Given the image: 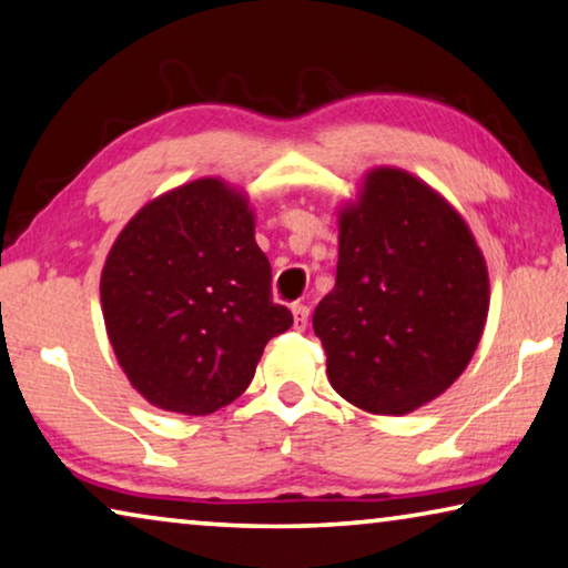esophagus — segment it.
Wrapping results in <instances>:
<instances>
[{
  "instance_id": "esophagus-1",
  "label": "esophagus",
  "mask_w": 568,
  "mask_h": 568,
  "mask_svg": "<svg viewBox=\"0 0 568 568\" xmlns=\"http://www.w3.org/2000/svg\"><path fill=\"white\" fill-rule=\"evenodd\" d=\"M308 306H303V303H293V326L295 332H306L308 326Z\"/></svg>"
}]
</instances>
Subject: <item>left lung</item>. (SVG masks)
Returning a JSON list of instances; mask_svg holds the SVG:
<instances>
[{
    "label": "left lung",
    "instance_id": "8db88e82",
    "mask_svg": "<svg viewBox=\"0 0 568 568\" xmlns=\"http://www.w3.org/2000/svg\"><path fill=\"white\" fill-rule=\"evenodd\" d=\"M487 308L464 219L410 173L372 171L338 216L336 285L313 311L334 390L383 416L420 408L469 365Z\"/></svg>",
    "mask_w": 568,
    "mask_h": 568
}]
</instances>
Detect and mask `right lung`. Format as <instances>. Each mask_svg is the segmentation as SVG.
<instances>
[{
    "label": "right lung",
    "instance_id": "1",
    "mask_svg": "<svg viewBox=\"0 0 568 568\" xmlns=\"http://www.w3.org/2000/svg\"><path fill=\"white\" fill-rule=\"evenodd\" d=\"M270 281L247 199L216 178L142 206L101 273L106 334L134 390L185 416L240 397L293 324Z\"/></svg>",
    "mask_w": 568,
    "mask_h": 568
}]
</instances>
